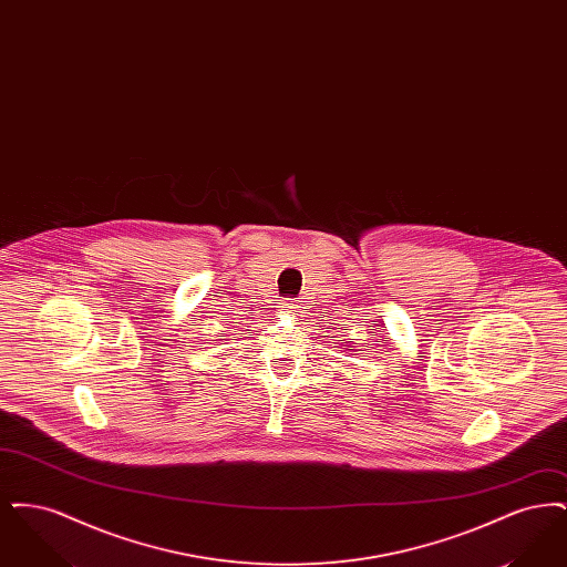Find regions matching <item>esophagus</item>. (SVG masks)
I'll return each mask as SVG.
<instances>
[{"instance_id": "34e87169", "label": "esophagus", "mask_w": 567, "mask_h": 567, "mask_svg": "<svg viewBox=\"0 0 567 567\" xmlns=\"http://www.w3.org/2000/svg\"><path fill=\"white\" fill-rule=\"evenodd\" d=\"M296 308H299L296 301H285V303H282V310H289V312H293Z\"/></svg>"}]
</instances>
